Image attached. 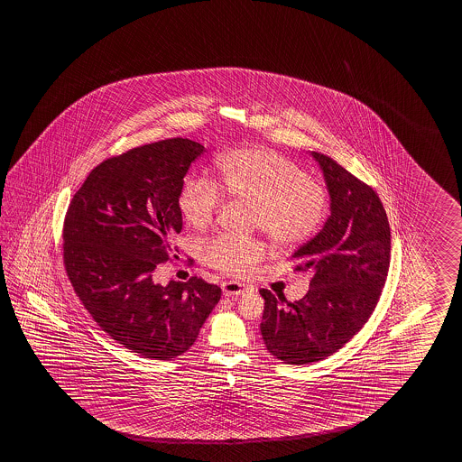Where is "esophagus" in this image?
I'll return each mask as SVG.
<instances>
[{
  "label": "esophagus",
  "instance_id": "esophagus-1",
  "mask_svg": "<svg viewBox=\"0 0 462 462\" xmlns=\"http://www.w3.org/2000/svg\"><path fill=\"white\" fill-rule=\"evenodd\" d=\"M222 291L226 296H240L248 291V286H245L242 282H236V281H226V282H222Z\"/></svg>",
  "mask_w": 462,
  "mask_h": 462
}]
</instances>
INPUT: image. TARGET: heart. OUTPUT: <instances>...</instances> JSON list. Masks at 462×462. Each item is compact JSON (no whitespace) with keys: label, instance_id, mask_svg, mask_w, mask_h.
<instances>
[{"label":"heart","instance_id":"heart-1","mask_svg":"<svg viewBox=\"0 0 462 462\" xmlns=\"http://www.w3.org/2000/svg\"><path fill=\"white\" fill-rule=\"evenodd\" d=\"M218 184L191 174L178 194L184 220L196 230L209 226L226 198L248 204L250 226L263 230L273 245L291 248L309 240L322 226L328 210V192L307 178L304 170L278 152L240 147L216 158ZM266 254L256 238L218 234L202 245V256L214 270L228 276H250Z\"/></svg>","mask_w":462,"mask_h":462}]
</instances>
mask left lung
<instances>
[{
  "label": "left lung",
  "mask_w": 462,
  "mask_h": 462,
  "mask_svg": "<svg viewBox=\"0 0 462 462\" xmlns=\"http://www.w3.org/2000/svg\"><path fill=\"white\" fill-rule=\"evenodd\" d=\"M328 186L330 217L291 256L310 288L288 302L262 289L263 340L286 365H312L343 348L374 312L391 266V226L377 192L330 157L312 152Z\"/></svg>",
  "instance_id": "obj_1"
}]
</instances>
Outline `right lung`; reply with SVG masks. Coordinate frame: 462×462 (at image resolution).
<instances>
[{"instance_id": "1", "label": "right lung", "mask_w": 462, "mask_h": 462, "mask_svg": "<svg viewBox=\"0 0 462 462\" xmlns=\"http://www.w3.org/2000/svg\"><path fill=\"white\" fill-rule=\"evenodd\" d=\"M194 140L174 137L131 148L91 170L63 220V266L88 314L114 341L153 359L191 348L222 291L198 276L153 281L176 256L178 194L196 158ZM191 262V260H189Z\"/></svg>"}]
</instances>
